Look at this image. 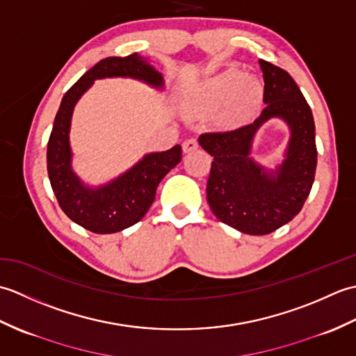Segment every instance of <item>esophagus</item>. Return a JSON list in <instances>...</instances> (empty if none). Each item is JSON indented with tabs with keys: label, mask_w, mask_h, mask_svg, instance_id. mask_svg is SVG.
Listing matches in <instances>:
<instances>
[{
	"label": "esophagus",
	"mask_w": 356,
	"mask_h": 356,
	"mask_svg": "<svg viewBox=\"0 0 356 356\" xmlns=\"http://www.w3.org/2000/svg\"><path fill=\"white\" fill-rule=\"evenodd\" d=\"M184 151L185 153H190V151H194V149H197L199 148V142L195 140L194 138H191V139H186L185 142H184Z\"/></svg>",
	"instance_id": "obj_1"
}]
</instances>
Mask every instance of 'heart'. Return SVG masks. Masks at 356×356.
I'll return each mask as SVG.
<instances>
[{"instance_id":"1","label":"heart","mask_w":356,"mask_h":356,"mask_svg":"<svg viewBox=\"0 0 356 356\" xmlns=\"http://www.w3.org/2000/svg\"><path fill=\"white\" fill-rule=\"evenodd\" d=\"M261 97V87L252 78H245L237 70L223 72L203 84L188 104L186 113L193 118H205L228 104L226 122L236 124L245 119Z\"/></svg>"}]
</instances>
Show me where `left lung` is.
<instances>
[{
    "instance_id": "obj_1",
    "label": "left lung",
    "mask_w": 356,
    "mask_h": 356,
    "mask_svg": "<svg viewBox=\"0 0 356 356\" xmlns=\"http://www.w3.org/2000/svg\"><path fill=\"white\" fill-rule=\"evenodd\" d=\"M266 107L252 124L232 131L205 133L203 149L214 157L207 185L209 208L218 220L249 236H266L297 216L312 190L316 168L315 124L311 107L286 70L259 59ZM283 118L291 138L285 161L266 170L250 157L258 128Z\"/></svg>"
}]
</instances>
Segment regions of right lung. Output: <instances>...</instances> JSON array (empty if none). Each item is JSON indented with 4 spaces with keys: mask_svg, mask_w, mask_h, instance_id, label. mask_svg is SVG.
<instances>
[{
    "mask_svg": "<svg viewBox=\"0 0 356 356\" xmlns=\"http://www.w3.org/2000/svg\"><path fill=\"white\" fill-rule=\"evenodd\" d=\"M133 78L163 88L162 73L138 53L111 56L92 67L63 97L47 143V171L51 190L67 217L95 234L119 232L138 223L154 202L157 185L182 161L180 145L149 153L130 170L101 186H87L72 168L70 125L73 108L96 79Z\"/></svg>",
    "mask_w": 356,
    "mask_h": 356,
    "instance_id": "add662e5",
    "label": "right lung"
}]
</instances>
